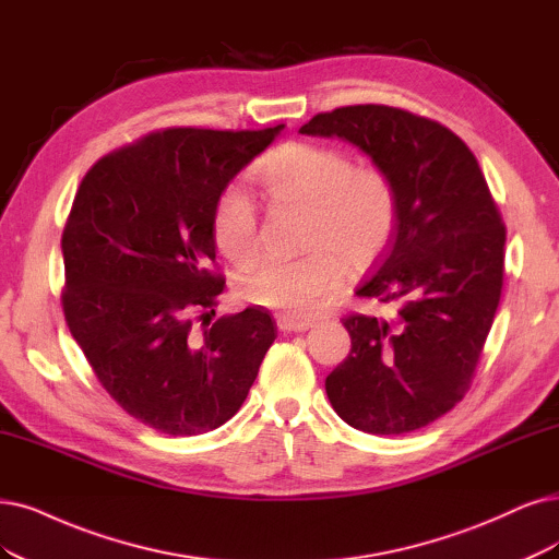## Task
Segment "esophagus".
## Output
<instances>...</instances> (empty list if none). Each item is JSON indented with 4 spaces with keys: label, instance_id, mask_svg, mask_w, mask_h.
Returning a JSON list of instances; mask_svg holds the SVG:
<instances>
[{
    "label": "esophagus",
    "instance_id": "34e87169",
    "mask_svg": "<svg viewBox=\"0 0 559 559\" xmlns=\"http://www.w3.org/2000/svg\"><path fill=\"white\" fill-rule=\"evenodd\" d=\"M313 326V322L308 320H299L293 316H278V329L285 334H299V332H308Z\"/></svg>",
    "mask_w": 559,
    "mask_h": 559
}]
</instances>
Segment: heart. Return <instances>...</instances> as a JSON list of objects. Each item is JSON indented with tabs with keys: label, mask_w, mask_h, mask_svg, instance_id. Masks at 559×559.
<instances>
[{
	"label": "heart",
	"mask_w": 559,
	"mask_h": 559,
	"mask_svg": "<svg viewBox=\"0 0 559 559\" xmlns=\"http://www.w3.org/2000/svg\"><path fill=\"white\" fill-rule=\"evenodd\" d=\"M272 202L306 206V246L299 258H264L237 281L243 301L304 318L338 290L349 269H364L384 251L399 216L396 186L376 163H353L343 150L316 142H285L253 173ZM212 235L235 264L258 253V214L237 183L214 202Z\"/></svg>",
	"instance_id": "obj_1"
}]
</instances>
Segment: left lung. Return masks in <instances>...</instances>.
I'll return each mask as SVG.
<instances>
[{"instance_id":"left-lung-1","label":"left lung","mask_w":559,"mask_h":559,"mask_svg":"<svg viewBox=\"0 0 559 559\" xmlns=\"http://www.w3.org/2000/svg\"><path fill=\"white\" fill-rule=\"evenodd\" d=\"M299 131L357 144L399 195L394 237L357 290L396 304V318H343L353 349L326 376V396L345 424L373 436L424 428L463 401L498 311V204L467 144L440 121L368 103L320 112Z\"/></svg>"}]
</instances>
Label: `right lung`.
<instances>
[{"label":"right lung","instance_id":"add662e5","mask_svg":"<svg viewBox=\"0 0 559 559\" xmlns=\"http://www.w3.org/2000/svg\"><path fill=\"white\" fill-rule=\"evenodd\" d=\"M281 131H156L98 158L75 193L61 235L69 332L123 412L165 436L233 419L276 338L262 308L202 334L193 320L225 287L214 202Z\"/></svg>","mask_w":559,"mask_h":559}]
</instances>
